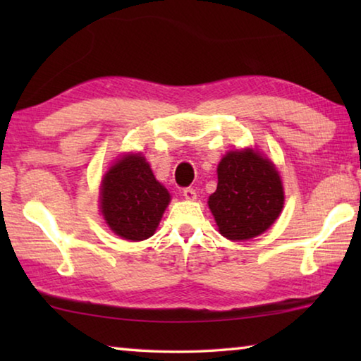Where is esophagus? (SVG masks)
I'll use <instances>...</instances> for the list:
<instances>
[{"label": "esophagus", "instance_id": "esophagus-1", "mask_svg": "<svg viewBox=\"0 0 361 361\" xmlns=\"http://www.w3.org/2000/svg\"><path fill=\"white\" fill-rule=\"evenodd\" d=\"M183 195H185L186 200H194L195 197H197V192H195L192 188H185L183 189Z\"/></svg>", "mask_w": 361, "mask_h": 361}]
</instances>
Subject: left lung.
Returning <instances> with one entry per match:
<instances>
[{
  "mask_svg": "<svg viewBox=\"0 0 361 361\" xmlns=\"http://www.w3.org/2000/svg\"><path fill=\"white\" fill-rule=\"evenodd\" d=\"M209 207L229 240H248L276 221L283 209V188L272 162L253 149L231 151L218 166L216 191Z\"/></svg>",
  "mask_w": 361,
  "mask_h": 361,
  "instance_id": "left-lung-1",
  "label": "left lung"
}]
</instances>
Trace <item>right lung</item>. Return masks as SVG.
I'll return each instance as SVG.
<instances>
[{
	"instance_id": "1",
	"label": "right lung",
	"mask_w": 361,
	"mask_h": 361,
	"mask_svg": "<svg viewBox=\"0 0 361 361\" xmlns=\"http://www.w3.org/2000/svg\"><path fill=\"white\" fill-rule=\"evenodd\" d=\"M169 202L167 189L140 154L119 159L102 181V213L122 239L137 242L151 237Z\"/></svg>"
}]
</instances>
